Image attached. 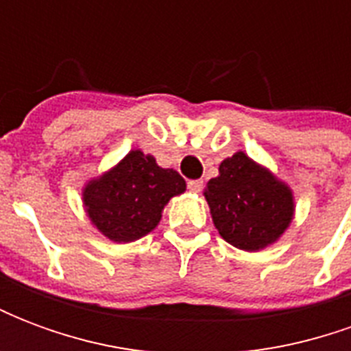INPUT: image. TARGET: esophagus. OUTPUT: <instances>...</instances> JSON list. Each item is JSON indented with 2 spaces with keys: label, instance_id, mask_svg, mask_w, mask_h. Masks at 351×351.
<instances>
[{
  "label": "esophagus",
  "instance_id": "esophagus-1",
  "mask_svg": "<svg viewBox=\"0 0 351 351\" xmlns=\"http://www.w3.org/2000/svg\"><path fill=\"white\" fill-rule=\"evenodd\" d=\"M188 190L193 191V193H199V191L203 190V180H190L188 182Z\"/></svg>",
  "mask_w": 351,
  "mask_h": 351
}]
</instances>
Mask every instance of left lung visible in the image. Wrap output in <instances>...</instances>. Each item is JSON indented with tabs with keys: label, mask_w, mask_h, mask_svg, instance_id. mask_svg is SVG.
Returning a JSON list of instances; mask_svg holds the SVG:
<instances>
[{
	"label": "left lung",
	"mask_w": 351,
	"mask_h": 351,
	"mask_svg": "<svg viewBox=\"0 0 351 351\" xmlns=\"http://www.w3.org/2000/svg\"><path fill=\"white\" fill-rule=\"evenodd\" d=\"M213 221L223 241L259 252L284 235L293 220V191L244 152L220 163L205 188Z\"/></svg>",
	"instance_id": "left-lung-1"
}]
</instances>
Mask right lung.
Segmentation results:
<instances>
[{
    "instance_id": "right-lung-1",
    "label": "right lung",
    "mask_w": 351,
    "mask_h": 351,
    "mask_svg": "<svg viewBox=\"0 0 351 351\" xmlns=\"http://www.w3.org/2000/svg\"><path fill=\"white\" fill-rule=\"evenodd\" d=\"M186 190V180L156 158L131 150L105 175L92 178L82 201L93 228L114 243H133L148 235L161 220L169 199Z\"/></svg>"
}]
</instances>
